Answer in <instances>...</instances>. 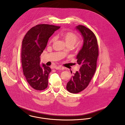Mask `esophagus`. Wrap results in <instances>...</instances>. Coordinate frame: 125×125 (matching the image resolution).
<instances>
[{
  "mask_svg": "<svg viewBox=\"0 0 125 125\" xmlns=\"http://www.w3.org/2000/svg\"><path fill=\"white\" fill-rule=\"evenodd\" d=\"M54 68L56 69H57V70H58V69H59V70H62V69H64L63 67H62V66H54Z\"/></svg>",
  "mask_w": 125,
  "mask_h": 125,
  "instance_id": "obj_1",
  "label": "esophagus"
}]
</instances>
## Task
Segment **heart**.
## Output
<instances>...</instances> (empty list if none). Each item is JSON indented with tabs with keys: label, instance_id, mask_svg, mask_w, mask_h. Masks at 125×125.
Masks as SVG:
<instances>
[{
	"label": "heart",
	"instance_id": "obj_1",
	"mask_svg": "<svg viewBox=\"0 0 125 125\" xmlns=\"http://www.w3.org/2000/svg\"><path fill=\"white\" fill-rule=\"evenodd\" d=\"M59 37L65 41L66 45H70L73 46L76 43L78 40L77 35L72 31H62L59 34ZM54 40L55 38H52L51 39L50 42H52ZM77 46H79V45H77Z\"/></svg>",
	"mask_w": 125,
	"mask_h": 125
}]
</instances>
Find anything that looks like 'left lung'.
Wrapping results in <instances>:
<instances>
[{
    "label": "left lung",
    "mask_w": 125,
    "mask_h": 125,
    "mask_svg": "<svg viewBox=\"0 0 125 125\" xmlns=\"http://www.w3.org/2000/svg\"><path fill=\"white\" fill-rule=\"evenodd\" d=\"M83 38V47L78 53L77 63L80 65L79 71L74 73L67 83V90L73 94H77L88 86L95 73L99 49L97 38L94 33L84 26L76 27Z\"/></svg>",
    "instance_id": "8db88e82"
}]
</instances>
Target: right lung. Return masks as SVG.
I'll return each mask as SVG.
<instances>
[{
	"mask_svg": "<svg viewBox=\"0 0 125 125\" xmlns=\"http://www.w3.org/2000/svg\"><path fill=\"white\" fill-rule=\"evenodd\" d=\"M60 27L38 24L30 29L22 40L21 61L23 74L32 88L42 91L47 87L48 76L52 71L49 66L40 65V56L49 38Z\"/></svg>",
	"mask_w": 125,
	"mask_h": 125,
	"instance_id": "obj_1",
	"label": "right lung"
}]
</instances>
